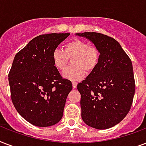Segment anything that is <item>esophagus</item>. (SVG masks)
Here are the masks:
<instances>
[{
	"label": "esophagus",
	"instance_id": "obj_1",
	"mask_svg": "<svg viewBox=\"0 0 146 146\" xmlns=\"http://www.w3.org/2000/svg\"><path fill=\"white\" fill-rule=\"evenodd\" d=\"M72 84H73V87L75 89V88H76V86H77V82H72Z\"/></svg>",
	"mask_w": 146,
	"mask_h": 146
}]
</instances>
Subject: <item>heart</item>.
<instances>
[{
    "label": "heart",
    "instance_id": "heart-1",
    "mask_svg": "<svg viewBox=\"0 0 146 146\" xmlns=\"http://www.w3.org/2000/svg\"><path fill=\"white\" fill-rule=\"evenodd\" d=\"M73 66L66 69L63 76L76 81L83 77L85 71L90 73L97 66L100 59L99 50L94 45H90L81 39H74L63 46V50L56 48L52 52V60L58 70H64L72 58Z\"/></svg>",
    "mask_w": 146,
    "mask_h": 146
}]
</instances>
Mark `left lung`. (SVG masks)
Wrapping results in <instances>:
<instances>
[{"instance_id": "1", "label": "left lung", "mask_w": 146, "mask_h": 146, "mask_svg": "<svg viewBox=\"0 0 146 146\" xmlns=\"http://www.w3.org/2000/svg\"><path fill=\"white\" fill-rule=\"evenodd\" d=\"M99 50L97 66L77 85L81 94L82 119L86 124L105 129L127 116L135 94L131 60L114 38L98 33H76Z\"/></svg>"}]
</instances>
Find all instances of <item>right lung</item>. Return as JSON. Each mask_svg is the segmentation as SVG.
Masks as SVG:
<instances>
[{
    "mask_svg": "<svg viewBox=\"0 0 146 146\" xmlns=\"http://www.w3.org/2000/svg\"><path fill=\"white\" fill-rule=\"evenodd\" d=\"M70 33L38 35L17 53L8 75L11 99L17 112L37 127L61 120L73 86L53 64L52 52Z\"/></svg>",
    "mask_w": 146,
    "mask_h": 146,
    "instance_id": "1",
    "label": "right lung"
}]
</instances>
